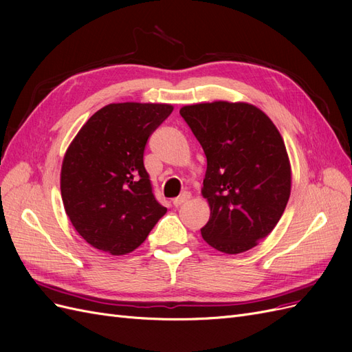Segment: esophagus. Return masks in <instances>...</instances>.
<instances>
[{
    "label": "esophagus",
    "mask_w": 352,
    "mask_h": 352,
    "mask_svg": "<svg viewBox=\"0 0 352 352\" xmlns=\"http://www.w3.org/2000/svg\"><path fill=\"white\" fill-rule=\"evenodd\" d=\"M189 198H190V194H189V192H185V194H182L180 197H177V198L173 199V206H175V207H180L182 204H185L186 201H189Z\"/></svg>",
    "instance_id": "1"
}]
</instances>
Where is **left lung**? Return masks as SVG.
I'll return each instance as SVG.
<instances>
[{
  "label": "left lung",
  "instance_id": "left-lung-1",
  "mask_svg": "<svg viewBox=\"0 0 352 352\" xmlns=\"http://www.w3.org/2000/svg\"><path fill=\"white\" fill-rule=\"evenodd\" d=\"M180 116L207 157L201 235L225 254L254 248L278 225L291 195V164L273 122L247 102L186 105Z\"/></svg>",
  "mask_w": 352,
  "mask_h": 352
}]
</instances>
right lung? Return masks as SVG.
Returning a JSON list of instances; mask_svg holds the SVG:
<instances>
[{
  "instance_id": "add662e5",
  "label": "right lung",
  "mask_w": 352,
  "mask_h": 352,
  "mask_svg": "<svg viewBox=\"0 0 352 352\" xmlns=\"http://www.w3.org/2000/svg\"><path fill=\"white\" fill-rule=\"evenodd\" d=\"M168 104H109L82 126L61 166V198L79 235L94 248L136 250L167 208L144 166L148 138L172 114Z\"/></svg>"
}]
</instances>
